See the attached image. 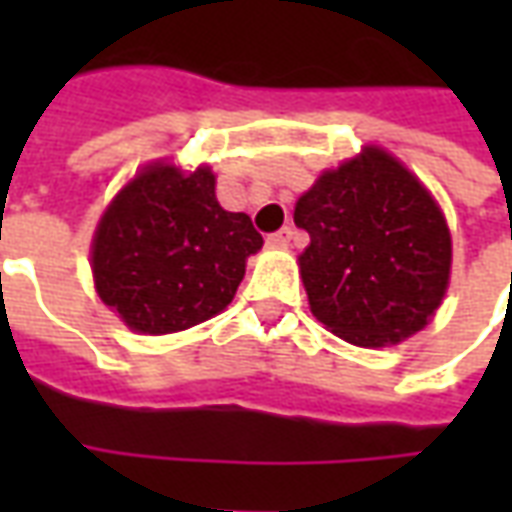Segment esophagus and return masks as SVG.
I'll use <instances>...</instances> for the list:
<instances>
[{"label":"esophagus","instance_id":"34e87169","mask_svg":"<svg viewBox=\"0 0 512 512\" xmlns=\"http://www.w3.org/2000/svg\"><path fill=\"white\" fill-rule=\"evenodd\" d=\"M290 238H293V230H290V227H282V230H277V233L268 235L266 244L274 246V249H282V246L290 244Z\"/></svg>","mask_w":512,"mask_h":512}]
</instances>
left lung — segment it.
<instances>
[{
  "mask_svg": "<svg viewBox=\"0 0 512 512\" xmlns=\"http://www.w3.org/2000/svg\"><path fill=\"white\" fill-rule=\"evenodd\" d=\"M293 222L310 233L299 266L312 315L343 340L400 343L439 310L450 230L428 189L389 153L367 147L323 172Z\"/></svg>",
  "mask_w": 512,
  "mask_h": 512,
  "instance_id": "obj_1",
  "label": "left lung"
}]
</instances>
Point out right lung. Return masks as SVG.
Masks as SVG:
<instances>
[{
  "instance_id": "add662e5",
  "label": "right lung",
  "mask_w": 512,
  "mask_h": 512,
  "mask_svg": "<svg viewBox=\"0 0 512 512\" xmlns=\"http://www.w3.org/2000/svg\"><path fill=\"white\" fill-rule=\"evenodd\" d=\"M208 167L153 164L106 208L95 230L98 296L145 334L183 332L233 301L246 257L263 246L246 213L224 211Z\"/></svg>"
}]
</instances>
